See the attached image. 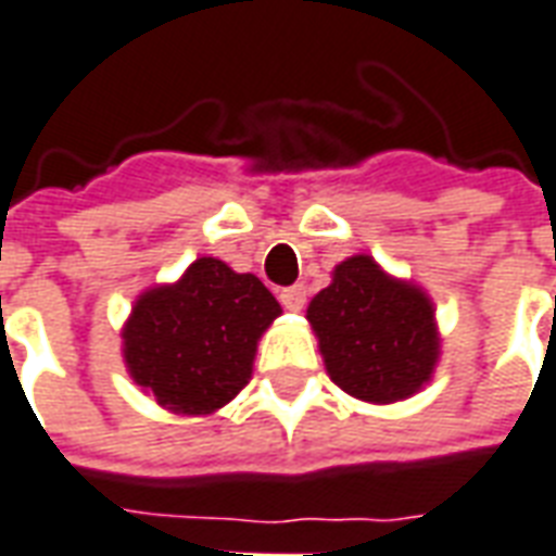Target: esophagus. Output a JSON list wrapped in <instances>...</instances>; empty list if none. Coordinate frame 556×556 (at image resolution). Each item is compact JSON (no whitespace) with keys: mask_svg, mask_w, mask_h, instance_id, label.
Segmentation results:
<instances>
[{"mask_svg":"<svg viewBox=\"0 0 556 556\" xmlns=\"http://www.w3.org/2000/svg\"><path fill=\"white\" fill-rule=\"evenodd\" d=\"M305 299H307V290L302 283H295V287H283L281 290V305L287 311H302L305 307Z\"/></svg>","mask_w":556,"mask_h":556,"instance_id":"esophagus-1","label":"esophagus"}]
</instances>
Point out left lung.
<instances>
[{"label": "left lung", "mask_w": 556, "mask_h": 556, "mask_svg": "<svg viewBox=\"0 0 556 556\" xmlns=\"http://www.w3.org/2000/svg\"><path fill=\"white\" fill-rule=\"evenodd\" d=\"M331 382L372 406L424 391L441 358L435 305L424 287L388 275L370 254L334 266L307 305Z\"/></svg>", "instance_id": "obj_1"}]
</instances>
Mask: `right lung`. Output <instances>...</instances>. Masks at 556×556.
Wrapping results in <instances>:
<instances>
[{
    "instance_id": "right-lung-1",
    "label": "right lung",
    "mask_w": 556,
    "mask_h": 556,
    "mask_svg": "<svg viewBox=\"0 0 556 556\" xmlns=\"http://www.w3.org/2000/svg\"><path fill=\"white\" fill-rule=\"evenodd\" d=\"M281 305L257 275L198 257L174 283L136 299L124 338L132 382L174 415H216L249 384L263 331Z\"/></svg>"
}]
</instances>
